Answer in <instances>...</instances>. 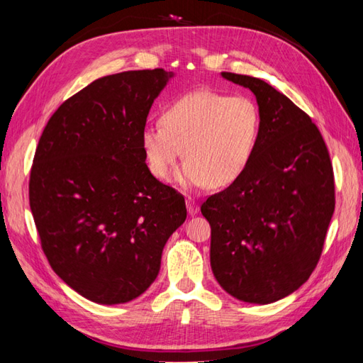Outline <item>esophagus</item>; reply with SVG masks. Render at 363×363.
<instances>
[{
    "label": "esophagus",
    "instance_id": "esophagus-1",
    "mask_svg": "<svg viewBox=\"0 0 363 363\" xmlns=\"http://www.w3.org/2000/svg\"><path fill=\"white\" fill-rule=\"evenodd\" d=\"M186 203H187V211H189V213L190 215H196L198 212H199V206H198V203L195 201L194 198H187L186 199Z\"/></svg>",
    "mask_w": 363,
    "mask_h": 363
}]
</instances>
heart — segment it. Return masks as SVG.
Returning <instances> with one entry per match:
<instances>
[{"label": "heart", "instance_id": "obj_1", "mask_svg": "<svg viewBox=\"0 0 363 363\" xmlns=\"http://www.w3.org/2000/svg\"><path fill=\"white\" fill-rule=\"evenodd\" d=\"M260 133V112L251 98L198 90L176 99L162 123L142 133L150 172L168 179L182 156L176 179L184 187H225L248 168Z\"/></svg>", "mask_w": 363, "mask_h": 363}]
</instances>
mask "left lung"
I'll return each instance as SVG.
<instances>
[{"mask_svg": "<svg viewBox=\"0 0 363 363\" xmlns=\"http://www.w3.org/2000/svg\"><path fill=\"white\" fill-rule=\"evenodd\" d=\"M221 76L256 95L260 133L243 174L201 206L211 267L230 296L269 304L318 264L335 209L333 164L318 128L287 96L252 76Z\"/></svg>", "mask_w": 363, "mask_h": 363, "instance_id": "obj_1", "label": "left lung"}]
</instances>
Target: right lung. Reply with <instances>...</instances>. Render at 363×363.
<instances>
[{"instance_id":"right-lung-1","label":"right lung","mask_w":363,"mask_h":363,"mask_svg":"<svg viewBox=\"0 0 363 363\" xmlns=\"http://www.w3.org/2000/svg\"><path fill=\"white\" fill-rule=\"evenodd\" d=\"M173 72L109 74L60 104L38 140L29 206L51 268L98 304H123L156 279L187 218L184 196L146 165L142 133Z\"/></svg>"}]
</instances>
